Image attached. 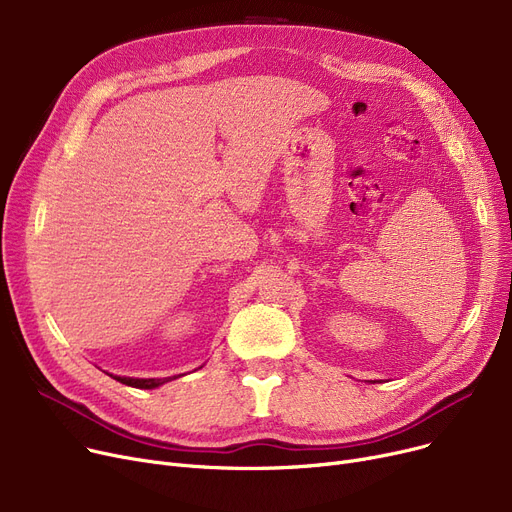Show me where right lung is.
<instances>
[{
  "label": "right lung",
  "mask_w": 512,
  "mask_h": 512,
  "mask_svg": "<svg viewBox=\"0 0 512 512\" xmlns=\"http://www.w3.org/2000/svg\"><path fill=\"white\" fill-rule=\"evenodd\" d=\"M118 382L126 384V386H132V388H143V390H151V388H157L161 384L170 382V378H164V380H134V378H116Z\"/></svg>",
  "instance_id": "right-lung-1"
}]
</instances>
